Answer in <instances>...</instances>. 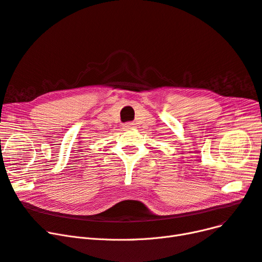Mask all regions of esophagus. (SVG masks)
<instances>
[{
    "mask_svg": "<svg viewBox=\"0 0 262 262\" xmlns=\"http://www.w3.org/2000/svg\"><path fill=\"white\" fill-rule=\"evenodd\" d=\"M134 127H135V124L132 123V122L123 124V129H124V130H129V129H133Z\"/></svg>",
    "mask_w": 262,
    "mask_h": 262,
    "instance_id": "esophagus-1",
    "label": "esophagus"
}]
</instances>
